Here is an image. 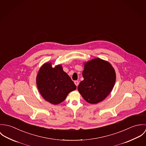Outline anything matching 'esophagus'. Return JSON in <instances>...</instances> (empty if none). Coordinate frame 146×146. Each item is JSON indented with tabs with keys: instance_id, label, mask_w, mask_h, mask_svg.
I'll return each mask as SVG.
<instances>
[{
	"instance_id": "esophagus-1",
	"label": "esophagus",
	"mask_w": 146,
	"mask_h": 146,
	"mask_svg": "<svg viewBox=\"0 0 146 146\" xmlns=\"http://www.w3.org/2000/svg\"><path fill=\"white\" fill-rule=\"evenodd\" d=\"M74 83H75V84L76 86H78L79 83V81H75V82H74Z\"/></svg>"
}]
</instances>
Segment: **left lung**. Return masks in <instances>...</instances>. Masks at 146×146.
Returning <instances> with one entry per match:
<instances>
[{"instance_id":"obj_1","label":"left lung","mask_w":146,"mask_h":146,"mask_svg":"<svg viewBox=\"0 0 146 146\" xmlns=\"http://www.w3.org/2000/svg\"><path fill=\"white\" fill-rule=\"evenodd\" d=\"M84 80L78 89L84 99L90 104L103 101L112 91L116 72L111 63L96 58L84 63Z\"/></svg>"}]
</instances>
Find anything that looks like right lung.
Returning a JSON list of instances; mask_svg holds the SVG:
<instances>
[{"mask_svg": "<svg viewBox=\"0 0 146 146\" xmlns=\"http://www.w3.org/2000/svg\"><path fill=\"white\" fill-rule=\"evenodd\" d=\"M36 85L43 98L51 104H60L68 93L76 89L70 76L63 71L61 64L54 67L52 63H45L36 76Z\"/></svg>", "mask_w": 146, "mask_h": 146, "instance_id": "right-lung-1", "label": "right lung"}]
</instances>
